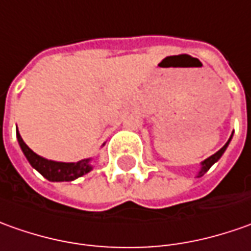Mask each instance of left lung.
Masks as SVG:
<instances>
[{
	"instance_id": "left-lung-1",
	"label": "left lung",
	"mask_w": 251,
	"mask_h": 251,
	"mask_svg": "<svg viewBox=\"0 0 251 251\" xmlns=\"http://www.w3.org/2000/svg\"><path fill=\"white\" fill-rule=\"evenodd\" d=\"M230 139H232V136L229 137V140L226 142V144H225V146H224V147H222L221 150H218V151L215 152V154H212L211 157H208L207 160H204L203 162H201V169L199 171V175H197V177L203 176L204 174H205V172H207L208 169L211 168L212 165H214V164H215L217 161L220 160L221 157H222V154H224V152H225V150H226V147H228V144H229V142H230Z\"/></svg>"
}]
</instances>
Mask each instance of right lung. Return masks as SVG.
Segmentation results:
<instances>
[{
	"mask_svg": "<svg viewBox=\"0 0 251 251\" xmlns=\"http://www.w3.org/2000/svg\"><path fill=\"white\" fill-rule=\"evenodd\" d=\"M16 137H18V142H19V146L22 149L25 157L30 162L31 167L36 171H39L43 176L51 182H71V180H75L77 177L86 175L93 169V167L90 165L91 158L80 160L77 162H56V161L47 160L30 150L29 146L23 142L18 130H16Z\"/></svg>",
	"mask_w": 251,
	"mask_h": 251,
	"instance_id": "add662e5",
	"label": "right lung"
}]
</instances>
